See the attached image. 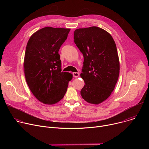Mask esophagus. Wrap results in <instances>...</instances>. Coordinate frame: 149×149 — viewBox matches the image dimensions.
I'll use <instances>...</instances> for the list:
<instances>
[{
  "instance_id": "obj_1",
  "label": "esophagus",
  "mask_w": 149,
  "mask_h": 149,
  "mask_svg": "<svg viewBox=\"0 0 149 149\" xmlns=\"http://www.w3.org/2000/svg\"><path fill=\"white\" fill-rule=\"evenodd\" d=\"M79 72H72V75H73V76L74 77H75V78H77V77H78V76H79Z\"/></svg>"
}]
</instances>
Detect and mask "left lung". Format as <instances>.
Returning <instances> with one entry per match:
<instances>
[{
    "label": "left lung",
    "instance_id": "1",
    "mask_svg": "<svg viewBox=\"0 0 149 149\" xmlns=\"http://www.w3.org/2000/svg\"><path fill=\"white\" fill-rule=\"evenodd\" d=\"M74 39L84 58L81 77L85 85L81 95L87 102L98 104L111 95L118 78L115 42L109 33L97 26L76 29Z\"/></svg>",
    "mask_w": 149,
    "mask_h": 149
}]
</instances>
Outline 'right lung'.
<instances>
[{
    "label": "right lung",
    "mask_w": 149,
    "mask_h": 149,
    "mask_svg": "<svg viewBox=\"0 0 149 149\" xmlns=\"http://www.w3.org/2000/svg\"><path fill=\"white\" fill-rule=\"evenodd\" d=\"M70 29L45 27L29 39L24 58V71L28 86L40 102L54 104L63 98L72 78L61 72L58 53L67 39Z\"/></svg>",
    "instance_id": "add662e5"
}]
</instances>
